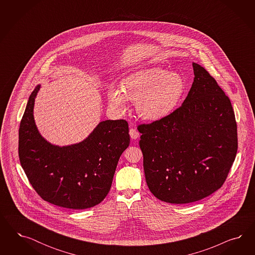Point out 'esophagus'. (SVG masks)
Masks as SVG:
<instances>
[{
    "label": "esophagus",
    "mask_w": 255,
    "mask_h": 255,
    "mask_svg": "<svg viewBox=\"0 0 255 255\" xmlns=\"http://www.w3.org/2000/svg\"><path fill=\"white\" fill-rule=\"evenodd\" d=\"M129 133L131 135V139H137L139 137V132L134 127H131Z\"/></svg>",
    "instance_id": "obj_1"
}]
</instances>
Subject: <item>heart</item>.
<instances>
[{"instance_id":"heart-1","label":"heart","mask_w":255,"mask_h":255,"mask_svg":"<svg viewBox=\"0 0 255 255\" xmlns=\"http://www.w3.org/2000/svg\"><path fill=\"white\" fill-rule=\"evenodd\" d=\"M185 91L186 81L181 75L164 68L150 67L125 78L123 92L110 87L108 102L118 111L125 108L126 99L135 102V110L141 119L156 122L176 109Z\"/></svg>"}]
</instances>
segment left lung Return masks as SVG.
Segmentation results:
<instances>
[{
	"label": "left lung",
	"instance_id": "1",
	"mask_svg": "<svg viewBox=\"0 0 255 255\" xmlns=\"http://www.w3.org/2000/svg\"><path fill=\"white\" fill-rule=\"evenodd\" d=\"M193 67V85L183 104L137 127L147 187L171 204L193 203L216 192L238 151L230 99L207 70L195 62Z\"/></svg>",
	"mask_w": 255,
	"mask_h": 255
}]
</instances>
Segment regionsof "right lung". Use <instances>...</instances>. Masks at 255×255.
Segmentation results:
<instances>
[{"label":"right lung","instance_id":"1","mask_svg":"<svg viewBox=\"0 0 255 255\" xmlns=\"http://www.w3.org/2000/svg\"><path fill=\"white\" fill-rule=\"evenodd\" d=\"M37 86L18 131L20 164L32 188L50 204L71 209L98 205L109 193L121 155L130 144L125 120L105 121L82 142L59 147L39 133L33 119Z\"/></svg>","mask_w":255,"mask_h":255}]
</instances>
